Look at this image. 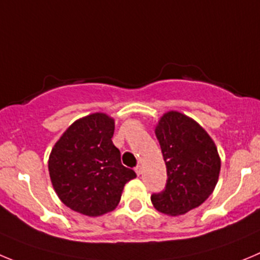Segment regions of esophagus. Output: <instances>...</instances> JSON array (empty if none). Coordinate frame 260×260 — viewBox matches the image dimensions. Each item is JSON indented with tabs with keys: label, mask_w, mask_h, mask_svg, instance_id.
<instances>
[{
	"label": "esophagus",
	"mask_w": 260,
	"mask_h": 260,
	"mask_svg": "<svg viewBox=\"0 0 260 260\" xmlns=\"http://www.w3.org/2000/svg\"><path fill=\"white\" fill-rule=\"evenodd\" d=\"M135 172L137 173V176H140V174H142V167L141 166H137L135 168Z\"/></svg>",
	"instance_id": "1"
}]
</instances>
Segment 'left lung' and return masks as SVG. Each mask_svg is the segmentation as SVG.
<instances>
[{
    "label": "left lung",
    "mask_w": 260,
    "mask_h": 260,
    "mask_svg": "<svg viewBox=\"0 0 260 260\" xmlns=\"http://www.w3.org/2000/svg\"><path fill=\"white\" fill-rule=\"evenodd\" d=\"M167 166V185L152 193L159 212L181 215L195 209L210 196L218 182L220 157L207 131L178 111H168L155 128Z\"/></svg>",
    "instance_id": "8db88e82"
}]
</instances>
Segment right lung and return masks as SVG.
Instances as JSON below:
<instances>
[{
  "instance_id": "add662e5",
  "label": "right lung",
  "mask_w": 260,
  "mask_h": 260,
  "mask_svg": "<svg viewBox=\"0 0 260 260\" xmlns=\"http://www.w3.org/2000/svg\"><path fill=\"white\" fill-rule=\"evenodd\" d=\"M114 119L94 113L75 120L52 147L48 172L53 190L74 212L99 217L116 208L135 171L114 146Z\"/></svg>"
}]
</instances>
